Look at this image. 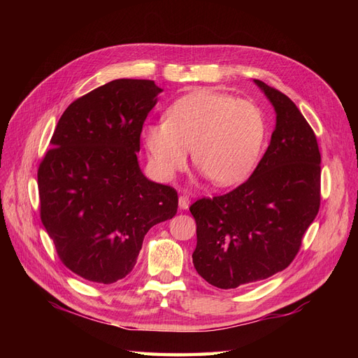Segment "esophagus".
Listing matches in <instances>:
<instances>
[{
    "mask_svg": "<svg viewBox=\"0 0 358 358\" xmlns=\"http://www.w3.org/2000/svg\"><path fill=\"white\" fill-rule=\"evenodd\" d=\"M189 203H191L189 196H187V194H182V196L179 197V208L185 210L189 208Z\"/></svg>",
    "mask_w": 358,
    "mask_h": 358,
    "instance_id": "34e87169",
    "label": "esophagus"
}]
</instances>
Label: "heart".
<instances>
[{"mask_svg": "<svg viewBox=\"0 0 358 358\" xmlns=\"http://www.w3.org/2000/svg\"><path fill=\"white\" fill-rule=\"evenodd\" d=\"M266 116L259 107L233 95L196 91L173 103L166 121L143 128L150 164L171 178L192 161L215 185H233L252 170L266 138Z\"/></svg>", "mask_w": 358, "mask_h": 358, "instance_id": "obj_1", "label": "heart"}]
</instances>
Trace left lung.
I'll return each instance as SVG.
<instances>
[{
	"label": "left lung",
	"mask_w": 358,
	"mask_h": 358,
	"mask_svg": "<svg viewBox=\"0 0 358 358\" xmlns=\"http://www.w3.org/2000/svg\"><path fill=\"white\" fill-rule=\"evenodd\" d=\"M276 112V128L246 182L191 204L197 224L192 263L216 288L230 289L287 268L321 203L317 137L285 94L254 80Z\"/></svg>",
	"instance_id": "obj_1"
}]
</instances>
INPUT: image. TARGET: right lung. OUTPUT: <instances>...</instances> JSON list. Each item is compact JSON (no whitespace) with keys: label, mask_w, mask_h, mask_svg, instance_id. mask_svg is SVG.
<instances>
[{"label":"right lung","mask_w":358,"mask_h":358,"mask_svg":"<svg viewBox=\"0 0 358 358\" xmlns=\"http://www.w3.org/2000/svg\"><path fill=\"white\" fill-rule=\"evenodd\" d=\"M162 90L116 79L74 100L57 124L37 179L40 218L62 264L113 284L137 263L145 234L178 212V192L138 167L140 134Z\"/></svg>","instance_id":"1"}]
</instances>
